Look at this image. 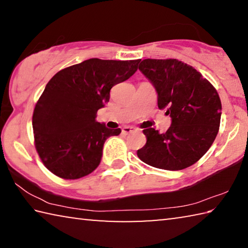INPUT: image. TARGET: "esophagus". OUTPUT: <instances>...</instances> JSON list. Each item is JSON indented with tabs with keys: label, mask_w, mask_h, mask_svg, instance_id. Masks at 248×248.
Segmentation results:
<instances>
[{
	"label": "esophagus",
	"mask_w": 248,
	"mask_h": 248,
	"mask_svg": "<svg viewBox=\"0 0 248 248\" xmlns=\"http://www.w3.org/2000/svg\"><path fill=\"white\" fill-rule=\"evenodd\" d=\"M134 131H138L137 128H133V127H124L123 128V133L124 134H128V133H131Z\"/></svg>",
	"instance_id": "esophagus-1"
}]
</instances>
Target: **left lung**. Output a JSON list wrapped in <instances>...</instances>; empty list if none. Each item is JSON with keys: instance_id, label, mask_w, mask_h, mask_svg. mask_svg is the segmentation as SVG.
<instances>
[{"instance_id": "obj_1", "label": "left lung", "mask_w": 248, "mask_h": 248, "mask_svg": "<svg viewBox=\"0 0 248 248\" xmlns=\"http://www.w3.org/2000/svg\"><path fill=\"white\" fill-rule=\"evenodd\" d=\"M139 70L154 85L158 108H166L171 124L165 133L144 129L146 143L138 150V157L167 170L191 166L207 153L219 132V94L194 66L177 59H145Z\"/></svg>"}]
</instances>
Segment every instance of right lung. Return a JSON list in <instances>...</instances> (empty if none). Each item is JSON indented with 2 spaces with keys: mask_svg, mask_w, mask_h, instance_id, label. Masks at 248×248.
<instances>
[{
  "mask_svg": "<svg viewBox=\"0 0 248 248\" xmlns=\"http://www.w3.org/2000/svg\"><path fill=\"white\" fill-rule=\"evenodd\" d=\"M138 60L93 58L59 71L50 79L32 114L35 148L58 177L78 179L97 169L107 138L121 130L95 120L110 90L138 70Z\"/></svg>",
  "mask_w": 248,
  "mask_h": 248,
  "instance_id": "right-lung-1",
  "label": "right lung"
}]
</instances>
